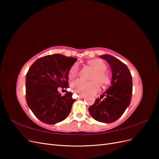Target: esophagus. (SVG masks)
Listing matches in <instances>:
<instances>
[{
	"label": "esophagus",
	"mask_w": 159,
	"mask_h": 159,
	"mask_svg": "<svg viewBox=\"0 0 159 159\" xmlns=\"http://www.w3.org/2000/svg\"><path fill=\"white\" fill-rule=\"evenodd\" d=\"M78 99H82V98H85V95H79L78 96Z\"/></svg>",
	"instance_id": "1"
}]
</instances>
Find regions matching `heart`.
<instances>
[{
  "label": "heart",
  "instance_id": "b5f03b06",
  "mask_svg": "<svg viewBox=\"0 0 159 159\" xmlns=\"http://www.w3.org/2000/svg\"><path fill=\"white\" fill-rule=\"evenodd\" d=\"M89 64L95 70L91 80H93L91 82H86L82 80H76L71 84V90L74 93L80 95H88L97 92L99 89V85L98 81L101 84L105 85L109 83V76L105 73L104 71L107 66L104 62L99 59H94L89 61ZM79 66L78 64H74L71 67L69 71L68 77L70 79H74L78 75Z\"/></svg>",
  "mask_w": 159,
  "mask_h": 159
}]
</instances>
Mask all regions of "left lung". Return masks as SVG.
Segmentation results:
<instances>
[{"label": "left lung", "instance_id": "8db88e82", "mask_svg": "<svg viewBox=\"0 0 159 159\" xmlns=\"http://www.w3.org/2000/svg\"><path fill=\"white\" fill-rule=\"evenodd\" d=\"M99 57L106 60L111 69V86L102 95L105 98L96 99L88 110L96 121L111 123L121 117L131 103L132 75L127 66L115 57L105 54Z\"/></svg>", "mask_w": 159, "mask_h": 159}]
</instances>
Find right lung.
<instances>
[{
	"label": "right lung",
	"instance_id": "right-lung-1",
	"mask_svg": "<svg viewBox=\"0 0 159 159\" xmlns=\"http://www.w3.org/2000/svg\"><path fill=\"white\" fill-rule=\"evenodd\" d=\"M73 57L55 54L36 60L26 76L28 106L42 122L53 125L64 120L75 101L71 92L61 96L58 88L68 87V73L76 61Z\"/></svg>",
	"mask_w": 159,
	"mask_h": 159
}]
</instances>
